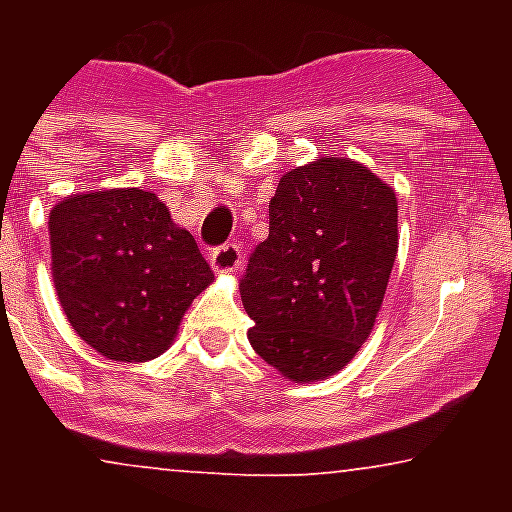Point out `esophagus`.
Here are the masks:
<instances>
[{
	"mask_svg": "<svg viewBox=\"0 0 512 512\" xmlns=\"http://www.w3.org/2000/svg\"><path fill=\"white\" fill-rule=\"evenodd\" d=\"M212 271L215 273H236L241 268V247L239 244H223L217 247L209 257Z\"/></svg>",
	"mask_w": 512,
	"mask_h": 512,
	"instance_id": "esophagus-1",
	"label": "esophagus"
}]
</instances>
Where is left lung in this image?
<instances>
[{"instance_id": "left-lung-1", "label": "left lung", "mask_w": 512, "mask_h": 512, "mask_svg": "<svg viewBox=\"0 0 512 512\" xmlns=\"http://www.w3.org/2000/svg\"><path fill=\"white\" fill-rule=\"evenodd\" d=\"M271 231L241 279L257 356L292 382L332 377L374 329L398 252L396 191L321 156L279 180Z\"/></svg>"}]
</instances>
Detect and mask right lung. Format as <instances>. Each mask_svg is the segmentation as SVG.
I'll return each mask as SVG.
<instances>
[{
    "label": "right lung",
    "mask_w": 512,
    "mask_h": 512,
    "mask_svg": "<svg viewBox=\"0 0 512 512\" xmlns=\"http://www.w3.org/2000/svg\"><path fill=\"white\" fill-rule=\"evenodd\" d=\"M52 279L68 324L114 361H151L170 348L215 279L159 196L140 188L74 193L50 209Z\"/></svg>",
    "instance_id": "obj_1"
}]
</instances>
